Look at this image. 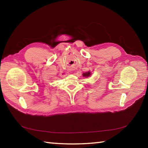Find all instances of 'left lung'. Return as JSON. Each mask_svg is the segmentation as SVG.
Returning <instances> with one entry per match:
<instances>
[{
	"label": "left lung",
	"mask_w": 148,
	"mask_h": 148,
	"mask_svg": "<svg viewBox=\"0 0 148 148\" xmlns=\"http://www.w3.org/2000/svg\"><path fill=\"white\" fill-rule=\"evenodd\" d=\"M90 75H91V72H90L89 71L87 72H85V73L83 74V76L84 77H88V76H90Z\"/></svg>",
	"instance_id": "left-lung-1"
}]
</instances>
